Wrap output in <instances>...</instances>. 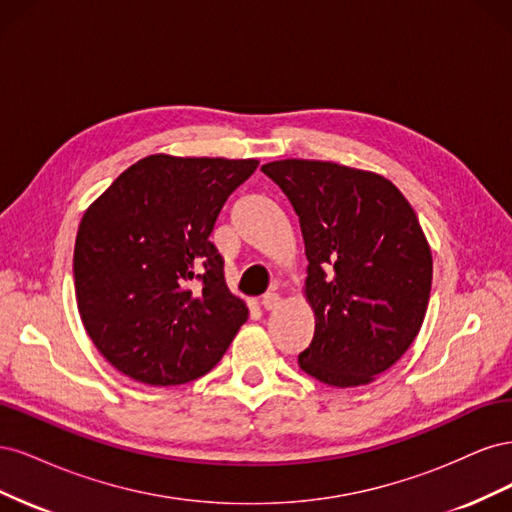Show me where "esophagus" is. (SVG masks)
Masks as SVG:
<instances>
[{"label": "esophagus", "mask_w": 512, "mask_h": 512, "mask_svg": "<svg viewBox=\"0 0 512 512\" xmlns=\"http://www.w3.org/2000/svg\"><path fill=\"white\" fill-rule=\"evenodd\" d=\"M280 303H282L280 292H267L265 297H262V307L265 309H277L280 307Z\"/></svg>", "instance_id": "obj_1"}]
</instances>
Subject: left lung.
<instances>
[{"instance_id":"8db88e82","label":"left lung","mask_w":512,"mask_h":512,"mask_svg":"<svg viewBox=\"0 0 512 512\" xmlns=\"http://www.w3.org/2000/svg\"><path fill=\"white\" fill-rule=\"evenodd\" d=\"M288 196L305 241L316 318L299 365L350 389L374 382L414 342L431 292V247L406 196L378 173L322 160L262 166Z\"/></svg>"}]
</instances>
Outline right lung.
<instances>
[{"instance_id": "obj_1", "label": "right lung", "mask_w": 512, "mask_h": 512, "mask_svg": "<svg viewBox=\"0 0 512 512\" xmlns=\"http://www.w3.org/2000/svg\"><path fill=\"white\" fill-rule=\"evenodd\" d=\"M258 160H138L87 207L74 243L83 327L128 378L173 386L211 371L250 316L209 241Z\"/></svg>"}]
</instances>
